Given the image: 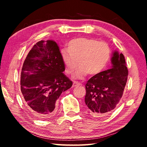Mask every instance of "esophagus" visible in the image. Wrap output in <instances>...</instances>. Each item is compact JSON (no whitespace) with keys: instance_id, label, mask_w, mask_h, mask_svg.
I'll return each mask as SVG.
<instances>
[{"instance_id":"1","label":"esophagus","mask_w":147,"mask_h":147,"mask_svg":"<svg viewBox=\"0 0 147 147\" xmlns=\"http://www.w3.org/2000/svg\"><path fill=\"white\" fill-rule=\"evenodd\" d=\"M80 86V84L77 82H74L73 84V87H76V86Z\"/></svg>"}]
</instances>
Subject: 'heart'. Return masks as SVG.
I'll return each mask as SVG.
<instances>
[{
	"label": "heart",
	"mask_w": 147,
	"mask_h": 147,
	"mask_svg": "<svg viewBox=\"0 0 147 147\" xmlns=\"http://www.w3.org/2000/svg\"><path fill=\"white\" fill-rule=\"evenodd\" d=\"M68 49L61 50L60 56L69 74L73 73L78 65L74 77L82 78L88 73L94 76L102 71L110 56V49L105 42L94 39L80 38L69 42Z\"/></svg>",
	"instance_id": "b5f03b06"
}]
</instances>
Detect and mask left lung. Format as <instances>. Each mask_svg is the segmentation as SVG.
<instances>
[{"instance_id": "obj_1", "label": "left lung", "mask_w": 147, "mask_h": 147, "mask_svg": "<svg viewBox=\"0 0 147 147\" xmlns=\"http://www.w3.org/2000/svg\"><path fill=\"white\" fill-rule=\"evenodd\" d=\"M111 69L92 77L86 84L85 103L91 115L102 116L115 108L123 96L128 71L122 53L115 51Z\"/></svg>"}]
</instances>
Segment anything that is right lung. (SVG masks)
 Segmentation results:
<instances>
[{"label": "right lung", "instance_id": "add662e5", "mask_svg": "<svg viewBox=\"0 0 147 147\" xmlns=\"http://www.w3.org/2000/svg\"><path fill=\"white\" fill-rule=\"evenodd\" d=\"M59 47L53 40L34 45L24 61L21 74V89L30 110L40 119L55 112L56 102L73 82L63 72Z\"/></svg>", "mask_w": 147, "mask_h": 147}]
</instances>
